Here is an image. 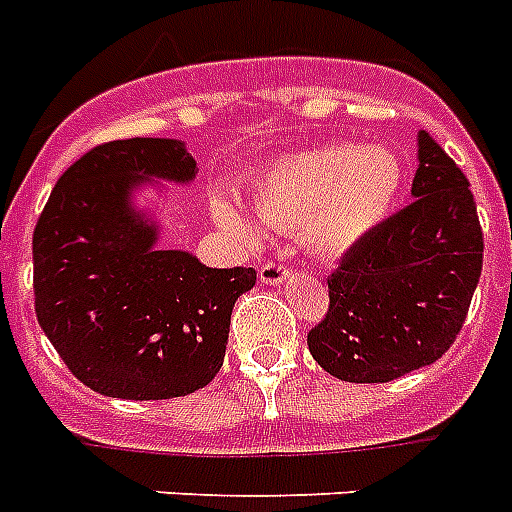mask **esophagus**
Returning a JSON list of instances; mask_svg holds the SVG:
<instances>
[{
  "mask_svg": "<svg viewBox=\"0 0 512 512\" xmlns=\"http://www.w3.org/2000/svg\"><path fill=\"white\" fill-rule=\"evenodd\" d=\"M290 277V269L280 261H264L259 269V280L267 282V285H282V282Z\"/></svg>",
  "mask_w": 512,
  "mask_h": 512,
  "instance_id": "1",
  "label": "esophagus"
}]
</instances>
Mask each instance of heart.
Wrapping results in <instances>:
<instances>
[{
	"instance_id": "heart-1",
	"label": "heart",
	"mask_w": 512,
	"mask_h": 512,
	"mask_svg": "<svg viewBox=\"0 0 512 512\" xmlns=\"http://www.w3.org/2000/svg\"><path fill=\"white\" fill-rule=\"evenodd\" d=\"M402 182L404 166L391 147L330 145L272 163L251 198L261 222L301 230L312 251L338 256L386 219ZM214 214L235 235H259V224L227 198L214 200Z\"/></svg>"
}]
</instances>
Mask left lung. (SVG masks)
Masks as SVG:
<instances>
[{
	"mask_svg": "<svg viewBox=\"0 0 512 512\" xmlns=\"http://www.w3.org/2000/svg\"><path fill=\"white\" fill-rule=\"evenodd\" d=\"M412 203L343 253L325 320L306 335L317 365L349 383H388L455 343L484 264L470 182L418 134Z\"/></svg>",
	"mask_w": 512,
	"mask_h": 512,
	"instance_id": "8db88e82",
	"label": "left lung"
}]
</instances>
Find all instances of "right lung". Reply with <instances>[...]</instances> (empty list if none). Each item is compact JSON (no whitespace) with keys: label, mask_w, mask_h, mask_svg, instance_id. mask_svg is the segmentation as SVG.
<instances>
[{"label":"right lung","mask_w":512,"mask_h":512,"mask_svg":"<svg viewBox=\"0 0 512 512\" xmlns=\"http://www.w3.org/2000/svg\"><path fill=\"white\" fill-rule=\"evenodd\" d=\"M195 174L185 142H105L57 179L36 222V320L97 394L174 399L222 367L232 306L256 285V269L161 251L158 224L132 203L145 179L190 185Z\"/></svg>","instance_id":"obj_1"}]
</instances>
